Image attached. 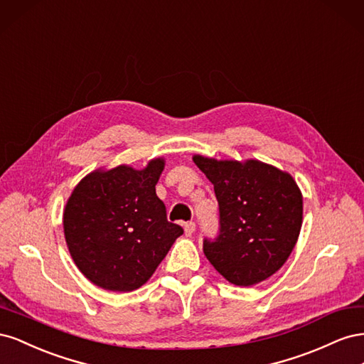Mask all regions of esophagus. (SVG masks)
<instances>
[{"instance_id":"obj_1","label":"esophagus","mask_w":364,"mask_h":364,"mask_svg":"<svg viewBox=\"0 0 364 364\" xmlns=\"http://www.w3.org/2000/svg\"><path fill=\"white\" fill-rule=\"evenodd\" d=\"M185 235L186 237H191L193 234H194V230H196V223L194 222H188V223H185Z\"/></svg>"}]
</instances>
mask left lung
<instances>
[{
	"instance_id": "1",
	"label": "left lung",
	"mask_w": 364,
	"mask_h": 364,
	"mask_svg": "<svg viewBox=\"0 0 364 364\" xmlns=\"http://www.w3.org/2000/svg\"><path fill=\"white\" fill-rule=\"evenodd\" d=\"M214 185L218 234L203 238L214 269L240 287L258 284L287 261L302 226V194L290 174L259 161L194 156Z\"/></svg>"
}]
</instances>
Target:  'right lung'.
<instances>
[{
  "label": "right lung",
  "mask_w": 364,
  "mask_h": 364,
  "mask_svg": "<svg viewBox=\"0 0 364 364\" xmlns=\"http://www.w3.org/2000/svg\"><path fill=\"white\" fill-rule=\"evenodd\" d=\"M162 170L164 159L141 171L119 165L87 174L74 188L63 213L65 240L75 266L98 287L139 289L183 234L156 196Z\"/></svg>",
  "instance_id": "1"
}]
</instances>
